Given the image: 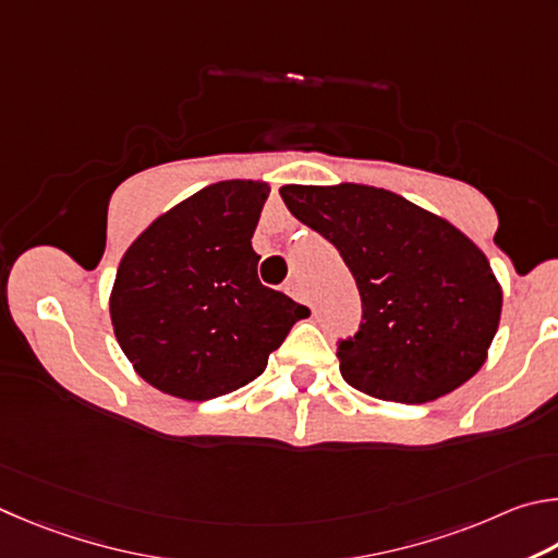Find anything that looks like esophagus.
I'll use <instances>...</instances> for the list:
<instances>
[{
	"mask_svg": "<svg viewBox=\"0 0 558 558\" xmlns=\"http://www.w3.org/2000/svg\"><path fill=\"white\" fill-rule=\"evenodd\" d=\"M287 294L296 301H306V291H304V287H301V281H289Z\"/></svg>",
	"mask_w": 558,
	"mask_h": 558,
	"instance_id": "obj_1",
	"label": "esophagus"
}]
</instances>
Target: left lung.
I'll return each instance as SVG.
<instances>
[{
    "instance_id": "obj_1",
    "label": "left lung",
    "mask_w": 558,
    "mask_h": 558,
    "mask_svg": "<svg viewBox=\"0 0 558 558\" xmlns=\"http://www.w3.org/2000/svg\"><path fill=\"white\" fill-rule=\"evenodd\" d=\"M294 218L336 244L363 324L340 340V375L369 397L424 404L468 383L500 326L502 287L456 225L363 183L281 185Z\"/></svg>"
}]
</instances>
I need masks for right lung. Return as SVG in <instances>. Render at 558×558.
Wrapping results in <instances>:
<instances>
[{
    "label": "right lung",
    "instance_id": "add662e5",
    "mask_svg": "<svg viewBox=\"0 0 558 558\" xmlns=\"http://www.w3.org/2000/svg\"><path fill=\"white\" fill-rule=\"evenodd\" d=\"M269 183L218 181L161 213L117 267L114 338L163 395L203 402L252 383L311 311L257 277Z\"/></svg>",
    "mask_w": 558,
    "mask_h": 558
}]
</instances>
